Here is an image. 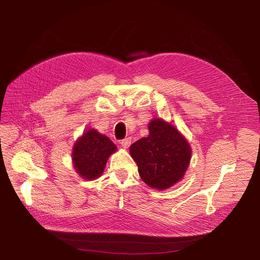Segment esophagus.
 <instances>
[{"mask_svg": "<svg viewBox=\"0 0 260 260\" xmlns=\"http://www.w3.org/2000/svg\"><path fill=\"white\" fill-rule=\"evenodd\" d=\"M120 144L123 148H128L131 144V138H127V139H123L120 141Z\"/></svg>", "mask_w": 260, "mask_h": 260, "instance_id": "obj_1", "label": "esophagus"}]
</instances>
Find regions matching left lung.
<instances>
[{"instance_id": "8db88e82", "label": "left lung", "mask_w": 260, "mask_h": 260, "mask_svg": "<svg viewBox=\"0 0 260 260\" xmlns=\"http://www.w3.org/2000/svg\"><path fill=\"white\" fill-rule=\"evenodd\" d=\"M148 130V137L130 146V155L143 182L155 189H167L184 177L191 148L175 127L161 118L150 120Z\"/></svg>"}]
</instances>
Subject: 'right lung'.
Returning a JSON list of instances; mask_svg holds the SVG:
<instances>
[{"label":"right lung","mask_w":260,"mask_h":260,"mask_svg":"<svg viewBox=\"0 0 260 260\" xmlns=\"http://www.w3.org/2000/svg\"><path fill=\"white\" fill-rule=\"evenodd\" d=\"M116 150L117 147L106 136L95 129H88L74 144V169L85 180H95L103 173L107 159Z\"/></svg>","instance_id":"1"}]
</instances>
